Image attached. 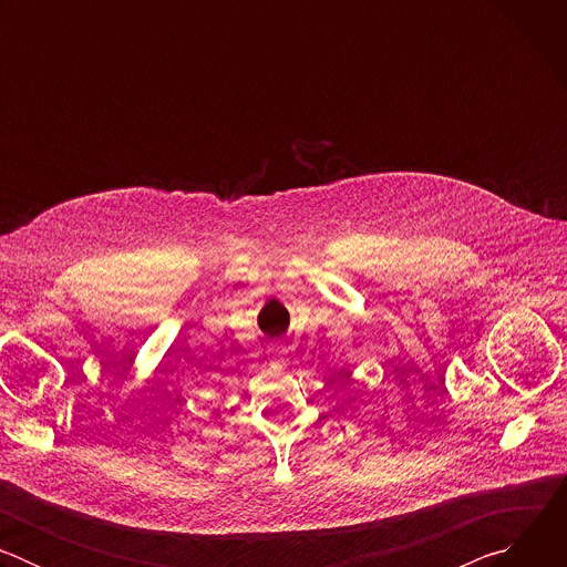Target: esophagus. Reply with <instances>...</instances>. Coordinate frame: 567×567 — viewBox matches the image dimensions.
Listing matches in <instances>:
<instances>
[{
  "label": "esophagus",
  "mask_w": 567,
  "mask_h": 567,
  "mask_svg": "<svg viewBox=\"0 0 567 567\" xmlns=\"http://www.w3.org/2000/svg\"><path fill=\"white\" fill-rule=\"evenodd\" d=\"M269 354H271V359H274L276 363H280V365H285V363L289 361V348H287L282 341H274V343L269 346Z\"/></svg>",
  "instance_id": "34e87169"
}]
</instances>
